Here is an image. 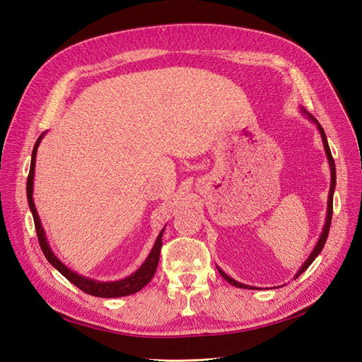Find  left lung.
Instances as JSON below:
<instances>
[{"instance_id": "obj_1", "label": "left lung", "mask_w": 362, "mask_h": 362, "mask_svg": "<svg viewBox=\"0 0 362 362\" xmlns=\"http://www.w3.org/2000/svg\"><path fill=\"white\" fill-rule=\"evenodd\" d=\"M302 112L308 116V119L310 120H313V122L317 125V128H319V131H320V134H322V140H323V146H325V151H326V157H327V161H329V168H331V189H329V196H327V210H326V222H325V226H323V231H322V235H320V238H319V242H317V245H315V247L313 249V252H311V255L308 257V259H306L305 262H303V266L299 269V272L296 273V276L294 278H298V276H300L302 273L308 269L310 266H311V262L319 257V254L322 252V249H323V246H325V243H326V238H327V234H329V228H331V221H332V205H334V190H335V180H337V172H335V163H334V158H332V154H331V149H329V145H327V140H326V134H325V129L322 128V125L317 122V119L311 115V113H308L305 110V108H302ZM217 270H218V273H221V275L223 276V279H226L229 284H231V286H234V287H238V288H255V287H250V286H246V284H242V282H237L235 279H233V278H229L226 273L223 272V270H221L217 267Z\"/></svg>"}]
</instances>
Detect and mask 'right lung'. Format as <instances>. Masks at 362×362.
Listing matches in <instances>:
<instances>
[{"label": "right lung", "mask_w": 362, "mask_h": 362, "mask_svg": "<svg viewBox=\"0 0 362 362\" xmlns=\"http://www.w3.org/2000/svg\"><path fill=\"white\" fill-rule=\"evenodd\" d=\"M43 134H45V133H43ZM43 134L37 139L35 148H33L30 173H28V178H27V199H28L30 210L33 213V218H35L37 240H39V245H40L43 255L47 257V259L49 261V264L52 267H56L64 278L74 284L75 287H78L80 290H83L87 294L96 296V298H120V296H128V294L137 293L139 290H141L146 286V284L152 279V276L156 275L158 259H160V250H161V246H163L161 238H163L164 228L161 229V233L158 234V237L156 240V245H154V247H152V250L149 252V255L145 259L144 264H141L139 267V270H136L133 275H129L124 279L115 281V282H100V281H95V279H90V278H84V276L78 275L76 272L68 269L56 255H54V252L51 250V247L48 245L47 235H45V231H43V228H42L37 210L35 206V201H33V180H35L36 154H37V148H39V144H40Z\"/></svg>", "instance_id": "1"}]
</instances>
